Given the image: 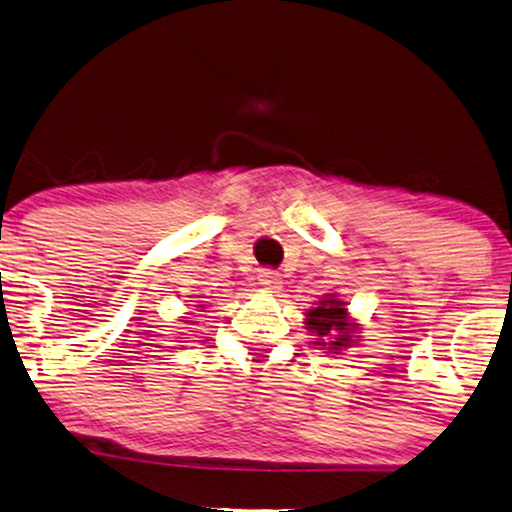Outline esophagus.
Wrapping results in <instances>:
<instances>
[{
    "instance_id": "esophagus-1",
    "label": "esophagus",
    "mask_w": 512,
    "mask_h": 512,
    "mask_svg": "<svg viewBox=\"0 0 512 512\" xmlns=\"http://www.w3.org/2000/svg\"><path fill=\"white\" fill-rule=\"evenodd\" d=\"M257 281H260L262 290L274 292V295H276V292H281V288H283V278L274 269H262L260 274H257Z\"/></svg>"
}]
</instances>
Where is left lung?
I'll list each match as a JSON object with an SVG mask.
<instances>
[{
  "label": "left lung",
  "mask_w": 512,
  "mask_h": 512,
  "mask_svg": "<svg viewBox=\"0 0 512 512\" xmlns=\"http://www.w3.org/2000/svg\"><path fill=\"white\" fill-rule=\"evenodd\" d=\"M304 316L306 332L313 335L311 344L323 353H342L358 346L360 325L351 316L349 304L337 292H327L318 302H313V309H306Z\"/></svg>",
  "instance_id": "1"
}]
</instances>
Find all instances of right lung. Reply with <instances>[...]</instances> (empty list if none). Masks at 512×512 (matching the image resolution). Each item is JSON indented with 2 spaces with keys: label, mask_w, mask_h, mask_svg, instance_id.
<instances>
[{
  "label": "right lung",
  "mask_w": 512,
  "mask_h": 512,
  "mask_svg": "<svg viewBox=\"0 0 512 512\" xmlns=\"http://www.w3.org/2000/svg\"><path fill=\"white\" fill-rule=\"evenodd\" d=\"M189 306H192V304H189ZM194 306H196V309H201V311H203V309H206V306H208V304H201V302H196Z\"/></svg>",
  "instance_id": "right-lung-1"
}]
</instances>
